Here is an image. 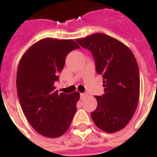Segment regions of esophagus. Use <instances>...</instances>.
<instances>
[{
    "instance_id": "1",
    "label": "esophagus",
    "mask_w": 157,
    "mask_h": 157,
    "mask_svg": "<svg viewBox=\"0 0 157 157\" xmlns=\"http://www.w3.org/2000/svg\"><path fill=\"white\" fill-rule=\"evenodd\" d=\"M80 96H81V99H83L84 97H86V94L81 93V95H80Z\"/></svg>"
}]
</instances>
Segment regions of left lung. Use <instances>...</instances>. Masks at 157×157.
<instances>
[{"label": "left lung", "mask_w": 157, "mask_h": 157, "mask_svg": "<svg viewBox=\"0 0 157 157\" xmlns=\"http://www.w3.org/2000/svg\"><path fill=\"white\" fill-rule=\"evenodd\" d=\"M76 42L93 56L97 74L102 75L105 93L96 96L97 107L91 112L96 126L108 133L123 129L137 107L140 75L132 51L113 37L95 33Z\"/></svg>", "instance_id": "1"}]
</instances>
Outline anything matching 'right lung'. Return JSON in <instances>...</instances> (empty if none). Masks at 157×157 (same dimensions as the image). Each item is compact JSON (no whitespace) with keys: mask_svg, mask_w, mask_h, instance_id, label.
I'll return each instance as SVG.
<instances>
[{"mask_svg":"<svg viewBox=\"0 0 157 157\" xmlns=\"http://www.w3.org/2000/svg\"><path fill=\"white\" fill-rule=\"evenodd\" d=\"M79 48L73 40L45 38L32 45L19 62L20 104L31 126L44 136L59 137L71 126L80 94H59L54 83L59 80L67 56Z\"/></svg>","mask_w":157,"mask_h":157,"instance_id":"obj_1","label":"right lung"}]
</instances>
